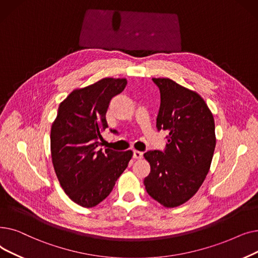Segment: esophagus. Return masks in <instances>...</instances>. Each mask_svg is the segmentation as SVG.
<instances>
[{
    "mask_svg": "<svg viewBox=\"0 0 258 258\" xmlns=\"http://www.w3.org/2000/svg\"><path fill=\"white\" fill-rule=\"evenodd\" d=\"M133 158H136V159H142V158H143V152L138 151V150H134V151H133Z\"/></svg>",
    "mask_w": 258,
    "mask_h": 258,
    "instance_id": "1",
    "label": "esophagus"
}]
</instances>
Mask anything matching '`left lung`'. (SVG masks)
Listing matches in <instances>:
<instances>
[{
    "label": "left lung",
    "instance_id": "8db88e82",
    "mask_svg": "<svg viewBox=\"0 0 258 258\" xmlns=\"http://www.w3.org/2000/svg\"><path fill=\"white\" fill-rule=\"evenodd\" d=\"M161 92L158 130L169 132L166 150L144 154L151 171L146 191L166 208L188 202L210 170L216 145L213 114L203 97L167 78H153Z\"/></svg>",
    "mask_w": 258,
    "mask_h": 258
}]
</instances>
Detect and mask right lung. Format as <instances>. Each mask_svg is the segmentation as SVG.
<instances>
[{
    "label": "right lung",
    "mask_w": 258,
    "mask_h": 258,
    "mask_svg": "<svg viewBox=\"0 0 258 258\" xmlns=\"http://www.w3.org/2000/svg\"><path fill=\"white\" fill-rule=\"evenodd\" d=\"M126 85V79L105 78L75 89L59 104L52 122L50 148L56 177L69 199L82 207L103 202L133 155L131 150L99 149L101 133L108 128L109 103Z\"/></svg>",
    "instance_id": "1"
}]
</instances>
